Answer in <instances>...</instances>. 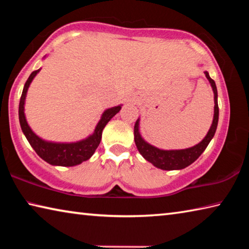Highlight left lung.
<instances>
[{"mask_svg":"<svg viewBox=\"0 0 249 249\" xmlns=\"http://www.w3.org/2000/svg\"><path fill=\"white\" fill-rule=\"evenodd\" d=\"M206 79L212 87L214 93V115L212 125L209 129L208 134L202 140L199 144L185 149H159L157 147L150 145L144 138L142 137L140 133V119L136 121L134 126V141L138 151L144 157L147 161L153 163L155 167L162 170H180L183 168L190 166L192 162L200 157L201 154L205 150L206 147L210 144L216 132L217 122H218V104H217V89L216 84L213 79H211L208 71H204Z\"/></svg>","mask_w":249,"mask_h":249,"instance_id":"1","label":"left lung"}]
</instances>
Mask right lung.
Masks as SVG:
<instances>
[{"label":"right lung","mask_w":249,"mask_h":249,"mask_svg":"<svg viewBox=\"0 0 249 249\" xmlns=\"http://www.w3.org/2000/svg\"><path fill=\"white\" fill-rule=\"evenodd\" d=\"M39 71L40 69L32 72L24 86L18 107L20 127H22L25 137L27 138V141L33 147V149L46 162H48L53 166L61 167H72L80 165L81 162L90 159L92 155L94 154L95 149L98 148L100 144L101 138H102L103 128L111 121L112 117L116 115V113L120 112V109L122 108V104L105 109L102 116H101L99 123L95 126L94 132L89 135L87 138H84V140L72 142H56L45 141L43 138H40L38 135H36L33 132L31 126L27 123L26 116H25V100H26L28 88L31 86L33 79L36 77V74Z\"/></svg>","instance_id":"right-lung-1"}]
</instances>
